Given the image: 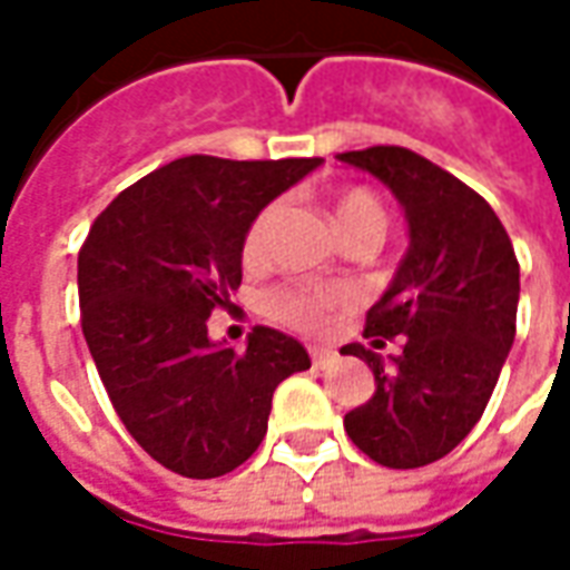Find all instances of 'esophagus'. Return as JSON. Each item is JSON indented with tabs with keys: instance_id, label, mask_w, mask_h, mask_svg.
<instances>
[{
	"instance_id": "esophagus-1",
	"label": "esophagus",
	"mask_w": 570,
	"mask_h": 570,
	"mask_svg": "<svg viewBox=\"0 0 570 570\" xmlns=\"http://www.w3.org/2000/svg\"><path fill=\"white\" fill-rule=\"evenodd\" d=\"M308 354L314 370H326L335 363V351H330V347H308Z\"/></svg>"
}]
</instances>
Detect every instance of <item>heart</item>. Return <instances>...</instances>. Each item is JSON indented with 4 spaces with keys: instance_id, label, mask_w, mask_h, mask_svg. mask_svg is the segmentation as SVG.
I'll list each match as a JSON object with an SVG mask.
<instances>
[{
    "instance_id": "b5f03b06",
    "label": "heart",
    "mask_w": 570,
    "mask_h": 570,
    "mask_svg": "<svg viewBox=\"0 0 570 570\" xmlns=\"http://www.w3.org/2000/svg\"><path fill=\"white\" fill-rule=\"evenodd\" d=\"M268 219H272V207L256 213V219L249 223L247 235H244V247H240L244 265H259L262 256H265ZM335 223H338L342 237L351 235V232H375V235L384 237L387 213H384L382 200L366 188H345L335 200ZM338 302H342V296L335 289L277 286L265 296V311L272 314L274 321L293 326L298 333H321L333 317V311L338 308Z\"/></svg>"
}]
</instances>
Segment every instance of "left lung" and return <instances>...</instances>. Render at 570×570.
<instances>
[{
  "label": "left lung",
  "instance_id": "obj_1",
  "mask_svg": "<svg viewBox=\"0 0 570 570\" xmlns=\"http://www.w3.org/2000/svg\"><path fill=\"white\" fill-rule=\"evenodd\" d=\"M391 188L409 219V253L366 314L372 347L342 354L370 363L375 394L345 415V430L375 464L412 470L440 461L489 406L515 335L519 262L489 200L403 146L342 151ZM396 337L384 364L375 346Z\"/></svg>",
  "mask_w": 570,
  "mask_h": 570
}]
</instances>
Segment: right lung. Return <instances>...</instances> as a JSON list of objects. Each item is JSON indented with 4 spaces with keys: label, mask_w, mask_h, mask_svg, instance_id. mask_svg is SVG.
Returning <instances> with one entry per match:
<instances>
[{
    "label": "right lung",
    "mask_w": 570,
    "mask_h": 570,
    "mask_svg": "<svg viewBox=\"0 0 570 570\" xmlns=\"http://www.w3.org/2000/svg\"><path fill=\"white\" fill-rule=\"evenodd\" d=\"M317 164L176 158L125 188L81 244V333L100 382L142 452L179 476L244 464L277 384L311 366L296 338L268 326L240 354L213 345L207 317L232 308L256 213Z\"/></svg>",
    "instance_id": "add662e5"
}]
</instances>
